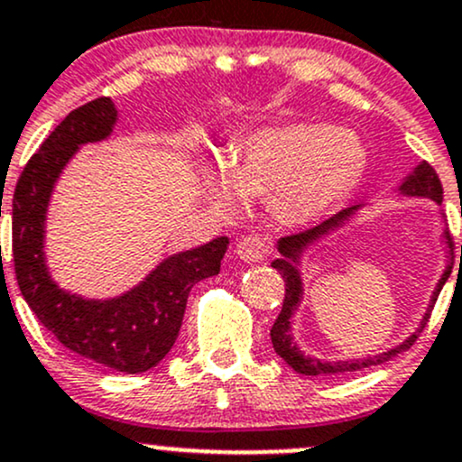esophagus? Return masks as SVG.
<instances>
[{
    "mask_svg": "<svg viewBox=\"0 0 462 462\" xmlns=\"http://www.w3.org/2000/svg\"><path fill=\"white\" fill-rule=\"evenodd\" d=\"M236 256L245 263H261L270 254V241L261 235H247L236 241Z\"/></svg>",
    "mask_w": 462,
    "mask_h": 462,
    "instance_id": "34e87169",
    "label": "esophagus"
}]
</instances>
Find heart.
Listing matches in <instances>:
<instances>
[{
	"mask_svg": "<svg viewBox=\"0 0 462 462\" xmlns=\"http://www.w3.org/2000/svg\"><path fill=\"white\" fill-rule=\"evenodd\" d=\"M366 169L368 151L355 131L289 123L247 135L227 169L201 166V186L221 215H236L245 195L270 199L273 217L285 226H307L346 201Z\"/></svg>",
	"mask_w": 462,
	"mask_h": 462,
	"instance_id": "1",
	"label": "heart"
}]
</instances>
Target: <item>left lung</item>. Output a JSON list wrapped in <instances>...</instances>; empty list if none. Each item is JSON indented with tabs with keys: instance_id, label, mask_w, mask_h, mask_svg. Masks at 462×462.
I'll return each mask as SVG.
<instances>
[{
	"instance_id": "1",
	"label": "left lung",
	"mask_w": 462,
	"mask_h": 462,
	"mask_svg": "<svg viewBox=\"0 0 462 462\" xmlns=\"http://www.w3.org/2000/svg\"><path fill=\"white\" fill-rule=\"evenodd\" d=\"M397 190L405 197H425V199L437 201L439 206H440V201H443V186H440L437 171H434L428 162H420V164L414 166L412 173L405 177ZM357 210H359V206L346 208V210L337 212L336 217H331V219L320 223V226L311 227V230L300 232V235L282 236V239L278 241V252H281V258L272 261V267L273 270H278V273L282 276V281H285V302H282V309H281V313H278L276 322H273L270 336H272L273 351L281 355L289 366L300 374H313V377H316V374H344V373L362 371V368L377 366V364L388 362V359H393L397 353H402V351H405V348L412 346L414 339L419 337L420 328H423L425 322H428L430 311H432L434 302H437L440 289H443L445 282H448L449 273H452V265L445 267L443 276L439 278L437 289H434V293H432V300H430L428 311L423 313V320H420L419 328L412 333V336L405 337L402 344H397L394 348H388V351L373 355V357L336 359V362H327V359H318V357H311V355H305L300 351V346L293 342V333H291V318H293V313L298 311V307H300L302 296H305V287H302V273L298 267H300L302 256H305V252L309 250V247L316 245L318 241L324 239V236H328L331 232L339 230L344 223H348L355 215H357ZM443 241H445V245L449 247V254H452V241H449L448 230H443ZM460 254H462V247H460Z\"/></svg>"
}]
</instances>
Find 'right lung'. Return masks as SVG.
I'll list each match as a JSON object with an SVG mask.
<instances>
[{
  "label": "right lung",
  "instance_id": "right-lung-1",
  "mask_svg": "<svg viewBox=\"0 0 462 462\" xmlns=\"http://www.w3.org/2000/svg\"><path fill=\"white\" fill-rule=\"evenodd\" d=\"M118 123L111 98H96L65 116L25 164L13 197V258L23 300L63 346L100 366L135 374L173 348L195 282L217 276L227 236L166 256L120 296L83 298L60 289L45 263L50 197L68 162L89 142L107 140Z\"/></svg>",
  "mask_w": 462,
  "mask_h": 462
}]
</instances>
